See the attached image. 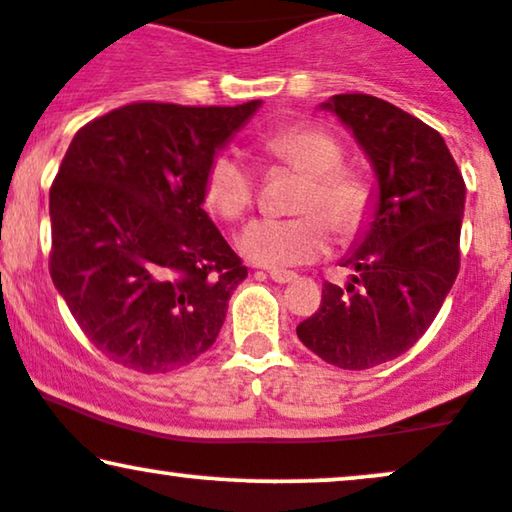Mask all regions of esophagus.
Returning <instances> with one entry per match:
<instances>
[{
  "instance_id": "34e87169",
  "label": "esophagus",
  "mask_w": 512,
  "mask_h": 512,
  "mask_svg": "<svg viewBox=\"0 0 512 512\" xmlns=\"http://www.w3.org/2000/svg\"><path fill=\"white\" fill-rule=\"evenodd\" d=\"M296 273H292V270H270V280L277 282V285H289V282L296 280Z\"/></svg>"
}]
</instances>
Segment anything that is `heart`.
Instances as JSON below:
<instances>
[{
    "label": "heart",
    "mask_w": 512,
    "mask_h": 512,
    "mask_svg": "<svg viewBox=\"0 0 512 512\" xmlns=\"http://www.w3.org/2000/svg\"><path fill=\"white\" fill-rule=\"evenodd\" d=\"M261 149L277 166L304 175L296 192L294 218H258L239 232L244 258L263 268H292L330 249V227L342 242L361 237L375 218L377 194L363 173L342 166L344 147L320 125L294 123L261 137ZM206 201L220 216L242 218L254 204V170L235 151L208 161Z\"/></svg>",
    "instance_id": "b5f03b06"
}]
</instances>
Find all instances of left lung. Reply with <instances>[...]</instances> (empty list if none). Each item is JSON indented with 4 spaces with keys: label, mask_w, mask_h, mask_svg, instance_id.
Segmentation results:
<instances>
[{
    "label": "left lung",
    "mask_w": 512,
    "mask_h": 512,
    "mask_svg": "<svg viewBox=\"0 0 512 512\" xmlns=\"http://www.w3.org/2000/svg\"><path fill=\"white\" fill-rule=\"evenodd\" d=\"M332 111L353 132L377 178V208L342 266L344 289L325 282L323 301L296 334L344 370L394 361L425 334L460 268L465 182L444 137L420 118L370 94H334Z\"/></svg>",
    "instance_id": "1"
}]
</instances>
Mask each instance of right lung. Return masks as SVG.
Returning <instances> with one entry per match:
<instances>
[{"mask_svg": "<svg viewBox=\"0 0 512 512\" xmlns=\"http://www.w3.org/2000/svg\"><path fill=\"white\" fill-rule=\"evenodd\" d=\"M258 109L137 102L75 132L49 189V273L111 361L154 375L216 342L246 266L204 211V178Z\"/></svg>", "mask_w": 512, "mask_h": 512, "instance_id": "obj_1", "label": "right lung"}]
</instances>
